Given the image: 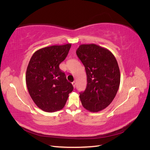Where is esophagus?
I'll return each instance as SVG.
<instances>
[{"label": "esophagus", "instance_id": "34e87169", "mask_svg": "<svg viewBox=\"0 0 150 150\" xmlns=\"http://www.w3.org/2000/svg\"><path fill=\"white\" fill-rule=\"evenodd\" d=\"M72 86H74V88H75V86H76V82H75V81H73V82L72 83Z\"/></svg>", "mask_w": 150, "mask_h": 150}]
</instances>
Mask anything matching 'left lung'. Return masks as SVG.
<instances>
[{
	"label": "left lung",
	"instance_id": "obj_1",
	"mask_svg": "<svg viewBox=\"0 0 150 150\" xmlns=\"http://www.w3.org/2000/svg\"><path fill=\"white\" fill-rule=\"evenodd\" d=\"M76 54L87 75L86 88L80 93L81 103L89 111H100L111 103L119 89L118 64L111 51L94 44L80 45Z\"/></svg>",
	"mask_w": 150,
	"mask_h": 150
}]
</instances>
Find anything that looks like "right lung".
Returning <instances> with one entry per match:
<instances>
[{
    "label": "right lung",
    "mask_w": 150,
    "mask_h": 150,
    "mask_svg": "<svg viewBox=\"0 0 150 150\" xmlns=\"http://www.w3.org/2000/svg\"><path fill=\"white\" fill-rule=\"evenodd\" d=\"M71 47V44L46 47L35 51L30 58L25 75L27 87L32 99L44 111L62 110L73 90L59 69Z\"/></svg>",
    "instance_id": "add662e5"
}]
</instances>
